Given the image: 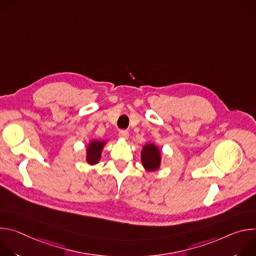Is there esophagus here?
Segmentation results:
<instances>
[{"instance_id": "obj_1", "label": "esophagus", "mask_w": 256, "mask_h": 256, "mask_svg": "<svg viewBox=\"0 0 256 256\" xmlns=\"http://www.w3.org/2000/svg\"><path fill=\"white\" fill-rule=\"evenodd\" d=\"M120 136L122 138H128V132L126 130H120V132H118Z\"/></svg>"}]
</instances>
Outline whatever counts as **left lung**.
I'll use <instances>...</instances> for the list:
<instances>
[{
  "label": "left lung",
  "mask_w": 256,
  "mask_h": 256,
  "mask_svg": "<svg viewBox=\"0 0 256 256\" xmlns=\"http://www.w3.org/2000/svg\"><path fill=\"white\" fill-rule=\"evenodd\" d=\"M161 156L159 149L155 144H146L142 151V162L148 171H155L159 168Z\"/></svg>",
  "instance_id": "1"
}]
</instances>
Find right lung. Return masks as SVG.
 I'll use <instances>...</instances> for the list:
<instances>
[{"mask_svg":"<svg viewBox=\"0 0 256 256\" xmlns=\"http://www.w3.org/2000/svg\"><path fill=\"white\" fill-rule=\"evenodd\" d=\"M104 146V142L93 140L90 142L87 149V162L91 165L96 164L101 156V151Z\"/></svg>","mask_w":256,"mask_h":256,"instance_id":"add662e5","label":"right lung"}]
</instances>
